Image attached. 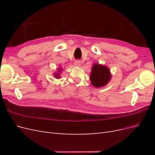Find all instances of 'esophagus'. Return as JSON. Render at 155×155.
<instances>
[{
    "label": "esophagus",
    "mask_w": 155,
    "mask_h": 155,
    "mask_svg": "<svg viewBox=\"0 0 155 155\" xmlns=\"http://www.w3.org/2000/svg\"><path fill=\"white\" fill-rule=\"evenodd\" d=\"M75 65L78 67H79L81 65V61H75Z\"/></svg>",
    "instance_id": "1"
}]
</instances>
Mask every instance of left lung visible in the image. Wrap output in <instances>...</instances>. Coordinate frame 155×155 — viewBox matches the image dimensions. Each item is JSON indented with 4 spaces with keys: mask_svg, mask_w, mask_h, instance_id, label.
I'll return each instance as SVG.
<instances>
[{
    "mask_svg": "<svg viewBox=\"0 0 155 155\" xmlns=\"http://www.w3.org/2000/svg\"><path fill=\"white\" fill-rule=\"evenodd\" d=\"M110 70L107 67L97 63L92 67L90 79L94 87L100 88L105 86L110 80Z\"/></svg>",
    "mask_w": 155,
    "mask_h": 155,
    "instance_id": "obj_1",
    "label": "left lung"
}]
</instances>
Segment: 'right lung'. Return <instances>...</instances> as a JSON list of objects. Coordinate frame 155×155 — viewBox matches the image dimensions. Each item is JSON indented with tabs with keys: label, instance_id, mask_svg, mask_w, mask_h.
<instances>
[{
	"label": "right lung",
	"instance_id": "add662e5",
	"mask_svg": "<svg viewBox=\"0 0 155 155\" xmlns=\"http://www.w3.org/2000/svg\"><path fill=\"white\" fill-rule=\"evenodd\" d=\"M61 70H59V72L61 71ZM55 76L56 78H59V74H55Z\"/></svg>",
	"mask_w": 155,
	"mask_h": 155
}]
</instances>
